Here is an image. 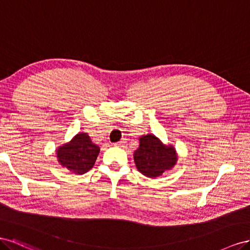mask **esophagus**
Wrapping results in <instances>:
<instances>
[{
  "label": "esophagus",
  "instance_id": "34e87169",
  "mask_svg": "<svg viewBox=\"0 0 250 250\" xmlns=\"http://www.w3.org/2000/svg\"><path fill=\"white\" fill-rule=\"evenodd\" d=\"M123 144H124V141H119V142H116L115 146H123Z\"/></svg>",
  "mask_w": 250,
  "mask_h": 250
}]
</instances>
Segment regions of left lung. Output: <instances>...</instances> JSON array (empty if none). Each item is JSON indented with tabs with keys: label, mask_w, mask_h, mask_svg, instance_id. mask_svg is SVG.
<instances>
[{
	"label": "left lung",
	"mask_w": 250,
	"mask_h": 250,
	"mask_svg": "<svg viewBox=\"0 0 250 250\" xmlns=\"http://www.w3.org/2000/svg\"><path fill=\"white\" fill-rule=\"evenodd\" d=\"M173 146H165L153 134L139 138V147L134 153V161L139 172L148 178H156L173 168L177 162Z\"/></svg>",
	"instance_id": "8db88e82"
}]
</instances>
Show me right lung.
Masks as SVG:
<instances>
[{"label":"right lung","instance_id":"add662e5","mask_svg":"<svg viewBox=\"0 0 250 250\" xmlns=\"http://www.w3.org/2000/svg\"><path fill=\"white\" fill-rule=\"evenodd\" d=\"M99 154V146L91 141L87 133L75 135L68 144L56 149L58 161L70 172L82 175L93 167Z\"/></svg>","mask_w":250,"mask_h":250}]
</instances>
